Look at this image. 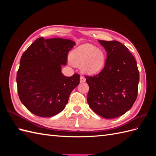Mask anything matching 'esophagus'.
Returning a JSON list of instances; mask_svg holds the SVG:
<instances>
[{
    "mask_svg": "<svg viewBox=\"0 0 156 156\" xmlns=\"http://www.w3.org/2000/svg\"><path fill=\"white\" fill-rule=\"evenodd\" d=\"M86 81V79L84 78L83 76H81V77H80V82L81 83H84Z\"/></svg>",
    "mask_w": 156,
    "mask_h": 156,
    "instance_id": "1",
    "label": "esophagus"
}]
</instances>
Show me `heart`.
<instances>
[{"label":"heart","mask_w":156,"mask_h":156,"mask_svg":"<svg viewBox=\"0 0 156 156\" xmlns=\"http://www.w3.org/2000/svg\"><path fill=\"white\" fill-rule=\"evenodd\" d=\"M70 59L74 65L81 67L83 73L94 75L104 67L106 56L101 49L92 44H84L72 51Z\"/></svg>","instance_id":"b5f03b06"}]
</instances>
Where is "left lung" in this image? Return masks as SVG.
Segmentation results:
<instances>
[{
  "label": "left lung",
  "mask_w": 156,
  "mask_h": 156,
  "mask_svg": "<svg viewBox=\"0 0 156 156\" xmlns=\"http://www.w3.org/2000/svg\"><path fill=\"white\" fill-rule=\"evenodd\" d=\"M107 52L104 68L93 77L87 76V101L97 115L110 119L123 115L135 103L139 72L136 60L118 41L98 40Z\"/></svg>",
  "instance_id": "8db88e82"
}]
</instances>
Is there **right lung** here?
I'll return each instance as SVG.
<instances>
[{
    "instance_id": "right-lung-1",
    "label": "right lung",
    "mask_w": 156,
    "mask_h": 156,
    "mask_svg": "<svg viewBox=\"0 0 156 156\" xmlns=\"http://www.w3.org/2000/svg\"><path fill=\"white\" fill-rule=\"evenodd\" d=\"M75 45L68 39L40 37L23 53L17 73V92L21 103L34 115L49 117L58 114L79 85V74L66 77L61 72Z\"/></svg>"
}]
</instances>
